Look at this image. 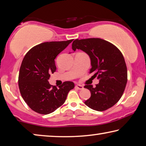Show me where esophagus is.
<instances>
[{
  "instance_id": "34e87169",
  "label": "esophagus",
  "mask_w": 146,
  "mask_h": 146,
  "mask_svg": "<svg viewBox=\"0 0 146 146\" xmlns=\"http://www.w3.org/2000/svg\"><path fill=\"white\" fill-rule=\"evenodd\" d=\"M75 87L77 88L78 89V90H82L83 88H84V87H83V86L80 85V84H77V85L75 86Z\"/></svg>"
}]
</instances>
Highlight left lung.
Wrapping results in <instances>:
<instances>
[{
  "instance_id": "obj_1",
  "label": "left lung",
  "mask_w": 146,
  "mask_h": 146,
  "mask_svg": "<svg viewBox=\"0 0 146 146\" xmlns=\"http://www.w3.org/2000/svg\"><path fill=\"white\" fill-rule=\"evenodd\" d=\"M72 49H80L88 54L92 77L98 78L99 84L94 88L85 85L91 97L84 102L92 109L104 111L114 106L120 98L127 82V69L121 51L115 45L100 38L74 40Z\"/></svg>"
}]
</instances>
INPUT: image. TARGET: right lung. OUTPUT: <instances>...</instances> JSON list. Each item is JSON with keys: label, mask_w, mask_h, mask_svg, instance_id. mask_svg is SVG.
Listing matches in <instances>:
<instances>
[{"label": "right lung", "mask_w": 146, "mask_h": 146, "mask_svg": "<svg viewBox=\"0 0 146 146\" xmlns=\"http://www.w3.org/2000/svg\"><path fill=\"white\" fill-rule=\"evenodd\" d=\"M73 40L44 42L32 47L21 66L19 88L22 98L32 110L41 114L56 110L66 101L73 82H64L59 88L48 82L50 73L56 71L54 59Z\"/></svg>", "instance_id": "obj_1"}]
</instances>
